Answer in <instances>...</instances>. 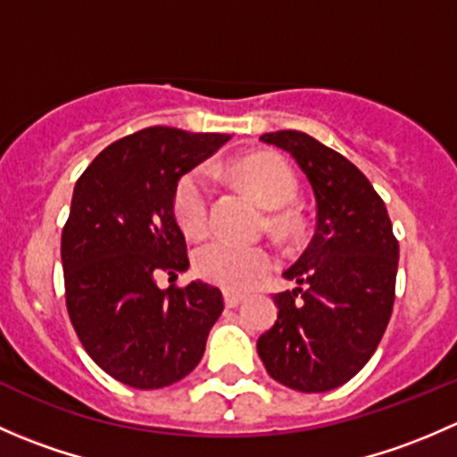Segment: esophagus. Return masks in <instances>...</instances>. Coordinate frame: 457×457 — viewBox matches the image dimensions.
<instances>
[{
    "label": "esophagus",
    "instance_id": "34e87169",
    "mask_svg": "<svg viewBox=\"0 0 457 457\" xmlns=\"http://www.w3.org/2000/svg\"><path fill=\"white\" fill-rule=\"evenodd\" d=\"M223 298H225V307H229V310H234V307H238L243 303V298L245 296H241V294H232V292H225L223 294Z\"/></svg>",
    "mask_w": 457,
    "mask_h": 457
}]
</instances>
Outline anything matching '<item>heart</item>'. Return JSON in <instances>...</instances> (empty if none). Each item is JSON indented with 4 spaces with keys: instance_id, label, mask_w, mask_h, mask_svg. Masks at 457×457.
Wrapping results in <instances>:
<instances>
[{
    "instance_id": "heart-1",
    "label": "heart",
    "mask_w": 457,
    "mask_h": 457,
    "mask_svg": "<svg viewBox=\"0 0 457 457\" xmlns=\"http://www.w3.org/2000/svg\"><path fill=\"white\" fill-rule=\"evenodd\" d=\"M229 172L241 181L265 207L278 210L289 205L296 196V177L280 156L258 152L243 156L229 165ZM210 174L196 168L183 174L172 199L174 219L183 234L190 238L205 237L210 229ZM274 265V256L267 247L237 243L229 238H214L195 252V270L207 283H214L228 292H245Z\"/></svg>"
}]
</instances>
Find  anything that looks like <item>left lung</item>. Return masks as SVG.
Masks as SVG:
<instances>
[{
    "label": "left lung",
    "instance_id": "8db88e82",
    "mask_svg": "<svg viewBox=\"0 0 457 457\" xmlns=\"http://www.w3.org/2000/svg\"><path fill=\"white\" fill-rule=\"evenodd\" d=\"M287 152L310 181L316 229L283 271L298 287L274 296L278 316L258 338L267 373L303 394L352 380L376 352L394 310L398 241L365 174L331 147L296 130L261 135Z\"/></svg>",
    "mask_w": 457,
    "mask_h": 457
}]
</instances>
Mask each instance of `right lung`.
I'll list each match as a JSON object with an SVG mask.
<instances>
[{
	"label": "right lung",
	"mask_w": 457,
	"mask_h": 457,
	"mask_svg": "<svg viewBox=\"0 0 457 457\" xmlns=\"http://www.w3.org/2000/svg\"><path fill=\"white\" fill-rule=\"evenodd\" d=\"M228 139L147 128L105 147L77 181L62 234L68 314L87 356L123 385L161 389L186 378L223 312L219 287L161 289L156 276L190 267L174 190Z\"/></svg>",
	"instance_id": "obj_1"
}]
</instances>
